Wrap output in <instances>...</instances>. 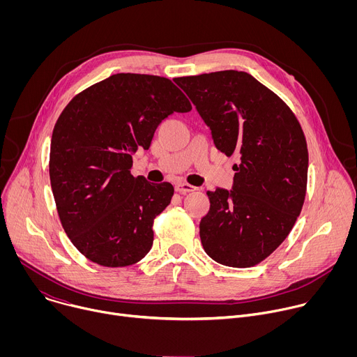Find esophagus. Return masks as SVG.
Instances as JSON below:
<instances>
[{"instance_id": "1", "label": "esophagus", "mask_w": 357, "mask_h": 357, "mask_svg": "<svg viewBox=\"0 0 357 357\" xmlns=\"http://www.w3.org/2000/svg\"><path fill=\"white\" fill-rule=\"evenodd\" d=\"M175 190L178 192V193H189V192H193V190H196V188L195 186H192V185H189V183H185V182H178V183H175Z\"/></svg>"}]
</instances>
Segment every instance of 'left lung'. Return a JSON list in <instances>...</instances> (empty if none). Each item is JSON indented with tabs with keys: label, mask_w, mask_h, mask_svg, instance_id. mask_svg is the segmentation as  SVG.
I'll return each mask as SVG.
<instances>
[{
	"label": "left lung",
	"mask_w": 357,
	"mask_h": 357,
	"mask_svg": "<svg viewBox=\"0 0 357 357\" xmlns=\"http://www.w3.org/2000/svg\"><path fill=\"white\" fill-rule=\"evenodd\" d=\"M190 98L227 157L236 155L231 189L208 192L199 234L219 264L256 266L287 238L301 213L308 148L284 101L245 72L223 70L174 80Z\"/></svg>",
	"instance_id": "1"
}]
</instances>
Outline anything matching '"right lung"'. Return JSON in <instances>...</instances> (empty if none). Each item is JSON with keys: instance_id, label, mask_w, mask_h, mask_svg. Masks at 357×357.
<instances>
[{"instance_id": "obj_1", "label": "right lung", "mask_w": 357, "mask_h": 357, "mask_svg": "<svg viewBox=\"0 0 357 357\" xmlns=\"http://www.w3.org/2000/svg\"><path fill=\"white\" fill-rule=\"evenodd\" d=\"M192 106L160 76L117 73L76 97L50 139L49 176L62 226L90 261L126 267L146 256L152 223L171 203L174 186L130 174L138 148L158 126Z\"/></svg>"}]
</instances>
